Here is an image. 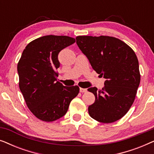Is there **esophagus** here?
<instances>
[{"label":"esophagus","instance_id":"1","mask_svg":"<svg viewBox=\"0 0 154 154\" xmlns=\"http://www.w3.org/2000/svg\"><path fill=\"white\" fill-rule=\"evenodd\" d=\"M88 90L86 88H80V92H82V93H83V92H86Z\"/></svg>","mask_w":154,"mask_h":154}]
</instances>
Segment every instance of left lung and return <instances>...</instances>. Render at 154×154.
Instances as JSON below:
<instances>
[{"label":"left lung","mask_w":154,"mask_h":154,"mask_svg":"<svg viewBox=\"0 0 154 154\" xmlns=\"http://www.w3.org/2000/svg\"><path fill=\"white\" fill-rule=\"evenodd\" d=\"M76 43L92 69L106 79L102 90L90 88L95 101L88 107L92 119L111 123L125 116L133 104L140 83L137 57L133 50L116 38L79 35Z\"/></svg>","instance_id":"obj_1"}]
</instances>
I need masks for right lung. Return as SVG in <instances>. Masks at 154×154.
Segmentation results:
<instances>
[{
    "label": "right lung",
    "mask_w": 154,
    "mask_h": 154,
    "mask_svg": "<svg viewBox=\"0 0 154 154\" xmlns=\"http://www.w3.org/2000/svg\"><path fill=\"white\" fill-rule=\"evenodd\" d=\"M75 42L66 35H49L33 40L26 46L17 64L19 86L25 102L38 119L52 122L66 114L79 87H66L57 81L58 54Z\"/></svg>",
    "instance_id": "1"
}]
</instances>
